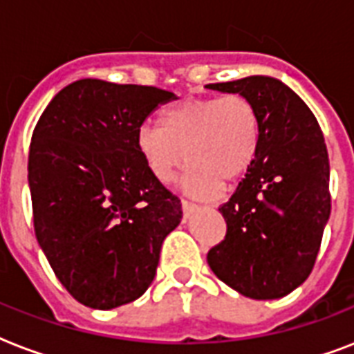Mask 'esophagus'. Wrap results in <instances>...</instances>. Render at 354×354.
<instances>
[{"label":"esophagus","mask_w":354,"mask_h":354,"mask_svg":"<svg viewBox=\"0 0 354 354\" xmlns=\"http://www.w3.org/2000/svg\"><path fill=\"white\" fill-rule=\"evenodd\" d=\"M182 209L185 215H191L194 209H196V205L191 204V202H187V200H182Z\"/></svg>","instance_id":"obj_1"}]
</instances>
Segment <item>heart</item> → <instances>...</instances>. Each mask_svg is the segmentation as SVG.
<instances>
[{
    "instance_id": "b5f03b06",
    "label": "heart",
    "mask_w": 354,
    "mask_h": 354,
    "mask_svg": "<svg viewBox=\"0 0 354 354\" xmlns=\"http://www.w3.org/2000/svg\"><path fill=\"white\" fill-rule=\"evenodd\" d=\"M261 118L248 97L185 99L161 113L160 127L143 124L136 147L145 167L161 183L191 163L183 187L194 196H211L221 182L233 183L257 158Z\"/></svg>"
}]
</instances>
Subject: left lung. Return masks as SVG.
Segmentation results:
<instances>
[{
    "label": "left lung",
    "mask_w": 354,
    "mask_h": 354,
    "mask_svg": "<svg viewBox=\"0 0 354 354\" xmlns=\"http://www.w3.org/2000/svg\"><path fill=\"white\" fill-rule=\"evenodd\" d=\"M209 90L239 93L257 106L261 143L246 178L218 207L227 230L207 264L242 296L277 299L310 275L329 221L324 133L310 108L277 79L253 75Z\"/></svg>",
    "instance_id": "obj_1"
}]
</instances>
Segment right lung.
Returning a JSON list of instances; mask_svg holds the SVG:
<instances>
[{"label": "right lung", "mask_w": 354, "mask_h": 354, "mask_svg": "<svg viewBox=\"0 0 354 354\" xmlns=\"http://www.w3.org/2000/svg\"><path fill=\"white\" fill-rule=\"evenodd\" d=\"M154 86L82 79L36 122L29 149L35 233L53 272L86 307L110 310L143 296L161 244L182 221L180 198L158 182L136 133L160 104Z\"/></svg>", "instance_id": "obj_1"}]
</instances>
